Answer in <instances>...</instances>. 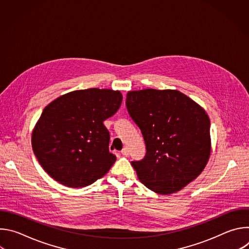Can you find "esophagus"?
<instances>
[{
	"mask_svg": "<svg viewBox=\"0 0 249 249\" xmlns=\"http://www.w3.org/2000/svg\"><path fill=\"white\" fill-rule=\"evenodd\" d=\"M121 154H122L123 156H125V157H128V156H129V150H128L127 148H123L122 151H121Z\"/></svg>",
	"mask_w": 249,
	"mask_h": 249,
	"instance_id": "obj_1",
	"label": "esophagus"
}]
</instances>
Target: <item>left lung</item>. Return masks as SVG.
<instances>
[{
  "label": "left lung",
  "instance_id": "8db88e82",
  "mask_svg": "<svg viewBox=\"0 0 249 249\" xmlns=\"http://www.w3.org/2000/svg\"><path fill=\"white\" fill-rule=\"evenodd\" d=\"M126 106L147 149L143 160L131 162L140 181L161 195L179 191L193 181L211 154L206 111L175 89L129 91Z\"/></svg>",
  "mask_w": 249,
  "mask_h": 249
}]
</instances>
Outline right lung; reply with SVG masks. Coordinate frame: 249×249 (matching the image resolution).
I'll list each match as a JSON object with an SVG mask.
<instances>
[{
  "mask_svg": "<svg viewBox=\"0 0 249 249\" xmlns=\"http://www.w3.org/2000/svg\"><path fill=\"white\" fill-rule=\"evenodd\" d=\"M119 90L88 89L59 96L44 108L31 145L43 169L59 183L73 188L92 184L116 160L109 152V132L103 121L122 102Z\"/></svg>",
  "mask_w": 249,
  "mask_h": 249,
  "instance_id": "add662e5",
  "label": "right lung"
}]
</instances>
